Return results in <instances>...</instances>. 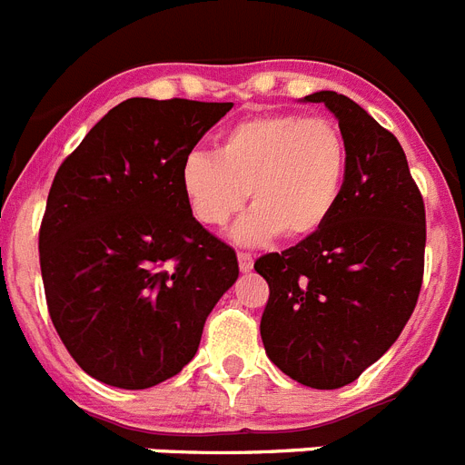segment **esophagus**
Instances as JSON below:
<instances>
[{
	"instance_id": "34e87169",
	"label": "esophagus",
	"mask_w": 465,
	"mask_h": 465,
	"mask_svg": "<svg viewBox=\"0 0 465 465\" xmlns=\"http://www.w3.org/2000/svg\"><path fill=\"white\" fill-rule=\"evenodd\" d=\"M237 261H240V271L242 272H249L253 268V256L247 252H240L237 253Z\"/></svg>"
}]
</instances>
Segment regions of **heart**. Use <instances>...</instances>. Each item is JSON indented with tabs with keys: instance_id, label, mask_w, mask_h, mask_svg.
I'll return each mask as SVG.
<instances>
[{
	"instance_id": "1",
	"label": "heart",
	"mask_w": 465,
	"mask_h": 465,
	"mask_svg": "<svg viewBox=\"0 0 465 465\" xmlns=\"http://www.w3.org/2000/svg\"><path fill=\"white\" fill-rule=\"evenodd\" d=\"M348 143L334 119L265 113L242 119L216 138L213 154L194 150L181 164L178 185L190 216L223 228L252 200L235 237L259 244L315 235L343 193Z\"/></svg>"
}]
</instances>
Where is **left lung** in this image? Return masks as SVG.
Segmentation results:
<instances>
[{"instance_id":"left-lung-1","label":"left lung","mask_w":465,"mask_h":465,"mask_svg":"<svg viewBox=\"0 0 465 465\" xmlns=\"http://www.w3.org/2000/svg\"><path fill=\"white\" fill-rule=\"evenodd\" d=\"M348 143L334 213L315 235L253 268L271 296L261 339L272 362L303 386H348L402 334L419 301L426 206L402 145L348 96L317 91Z\"/></svg>"}]
</instances>
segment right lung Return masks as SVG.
I'll list each match as a JSON object with an SVG mask.
<instances>
[{
  "label": "right lung",
  "mask_w": 465,
  "mask_h": 465,
  "mask_svg": "<svg viewBox=\"0 0 465 465\" xmlns=\"http://www.w3.org/2000/svg\"><path fill=\"white\" fill-rule=\"evenodd\" d=\"M232 103L129 98L55 172L39 228L51 322L74 362L126 391L176 376L240 275L190 216L178 172Z\"/></svg>",
  "instance_id": "right-lung-1"
}]
</instances>
